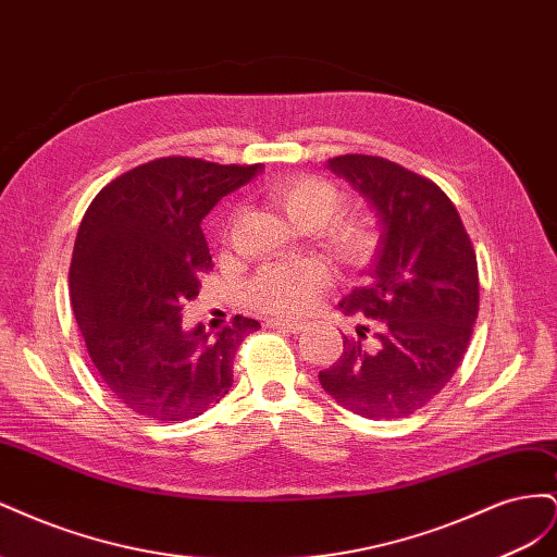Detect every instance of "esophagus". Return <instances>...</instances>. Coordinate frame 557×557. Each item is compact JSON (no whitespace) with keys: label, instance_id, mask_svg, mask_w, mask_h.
<instances>
[{"label":"esophagus","instance_id":"1","mask_svg":"<svg viewBox=\"0 0 557 557\" xmlns=\"http://www.w3.org/2000/svg\"><path fill=\"white\" fill-rule=\"evenodd\" d=\"M267 327L283 330V332H293V334L305 330V325L297 323V320H283V318H269V320H267Z\"/></svg>","mask_w":557,"mask_h":557}]
</instances>
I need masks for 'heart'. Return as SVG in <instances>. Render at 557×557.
I'll return each instance as SVG.
<instances>
[{
  "label": "heart",
  "instance_id": "obj_1",
  "mask_svg": "<svg viewBox=\"0 0 557 557\" xmlns=\"http://www.w3.org/2000/svg\"><path fill=\"white\" fill-rule=\"evenodd\" d=\"M267 199L297 230H320L342 205L332 183L318 176H290L272 181ZM325 246L344 264H360L374 248V230L362 218H344L325 227ZM325 288V272L315 262L267 264L246 285V301L258 311L276 315L307 313Z\"/></svg>",
  "mask_w": 557,
  "mask_h": 557
}]
</instances>
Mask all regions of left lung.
I'll return each mask as SVG.
<instances>
[{"label": "left lung", "instance_id": "8db88e82", "mask_svg": "<svg viewBox=\"0 0 557 557\" xmlns=\"http://www.w3.org/2000/svg\"><path fill=\"white\" fill-rule=\"evenodd\" d=\"M327 170L376 215L379 246L367 283L339 301L344 315L376 320V344L344 336L318 374L344 409L372 420L411 416L458 372L479 315L476 252L440 185L374 156H339Z\"/></svg>", "mask_w": 557, "mask_h": 557}]
</instances>
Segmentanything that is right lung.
Returning a JSON list of instances; mask_svg holds the SVG:
<instances>
[{
	"label": "right lung",
	"mask_w": 557,
	"mask_h": 557,
	"mask_svg": "<svg viewBox=\"0 0 557 557\" xmlns=\"http://www.w3.org/2000/svg\"><path fill=\"white\" fill-rule=\"evenodd\" d=\"M262 170L160 158L111 181L83 215L70 269L74 315L99 376L134 413L190 420L230 393L234 352L260 323L234 315L211 334L185 327L181 311L213 267L201 221Z\"/></svg>",
	"instance_id": "obj_1"
}]
</instances>
